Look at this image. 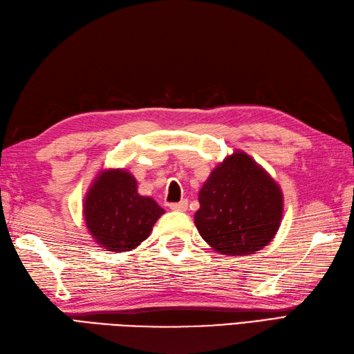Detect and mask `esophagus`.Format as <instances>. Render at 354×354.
Returning a JSON list of instances; mask_svg holds the SVG:
<instances>
[{"instance_id": "esophagus-1", "label": "esophagus", "mask_w": 354, "mask_h": 354, "mask_svg": "<svg viewBox=\"0 0 354 354\" xmlns=\"http://www.w3.org/2000/svg\"><path fill=\"white\" fill-rule=\"evenodd\" d=\"M169 209L174 212H186L187 210V200H182L180 203L169 204Z\"/></svg>"}]
</instances>
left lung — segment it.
Wrapping results in <instances>:
<instances>
[{
  "mask_svg": "<svg viewBox=\"0 0 354 354\" xmlns=\"http://www.w3.org/2000/svg\"><path fill=\"white\" fill-rule=\"evenodd\" d=\"M198 200L195 225L221 254H255L270 243L282 219L279 186L242 151L213 169Z\"/></svg>",
  "mask_w": 354,
  "mask_h": 354,
  "instance_id": "obj_1",
  "label": "left lung"
}]
</instances>
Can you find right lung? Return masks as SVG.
<instances>
[{
  "mask_svg": "<svg viewBox=\"0 0 354 354\" xmlns=\"http://www.w3.org/2000/svg\"><path fill=\"white\" fill-rule=\"evenodd\" d=\"M163 209L136 191V180L124 169L105 171L85 198L84 216L93 239L106 251L123 252L149 237Z\"/></svg>",
  "mask_w": 354,
  "mask_h": 354,
  "instance_id": "1",
  "label": "right lung"
}]
</instances>
